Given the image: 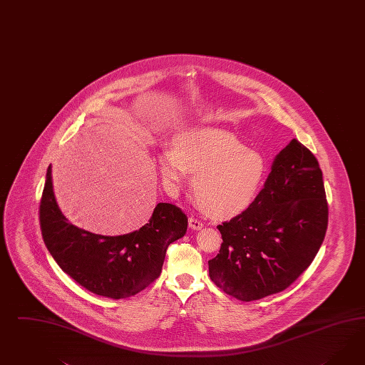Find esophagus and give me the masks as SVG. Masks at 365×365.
<instances>
[{
	"label": "esophagus",
	"instance_id": "obj_1",
	"mask_svg": "<svg viewBox=\"0 0 365 365\" xmlns=\"http://www.w3.org/2000/svg\"><path fill=\"white\" fill-rule=\"evenodd\" d=\"M188 226L191 227L192 230H200L203 227V223L197 217H191L188 219Z\"/></svg>",
	"mask_w": 365,
	"mask_h": 365
}]
</instances>
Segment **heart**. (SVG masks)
<instances>
[{
	"mask_svg": "<svg viewBox=\"0 0 365 365\" xmlns=\"http://www.w3.org/2000/svg\"><path fill=\"white\" fill-rule=\"evenodd\" d=\"M168 183L195 171L192 192L202 210L215 217L235 215L257 197L267 177L266 158L225 130L191 128L178 134L173 150L158 157Z\"/></svg>",
	"mask_w": 365,
	"mask_h": 365,
	"instance_id": "obj_1",
	"label": "heart"
}]
</instances>
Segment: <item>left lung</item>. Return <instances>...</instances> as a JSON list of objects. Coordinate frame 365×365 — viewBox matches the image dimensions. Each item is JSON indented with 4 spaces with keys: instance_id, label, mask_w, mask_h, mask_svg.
Masks as SVG:
<instances>
[{
    "instance_id": "left-lung-1",
    "label": "left lung",
    "mask_w": 365,
    "mask_h": 365,
    "mask_svg": "<svg viewBox=\"0 0 365 365\" xmlns=\"http://www.w3.org/2000/svg\"><path fill=\"white\" fill-rule=\"evenodd\" d=\"M327 226L323 173L315 155L292 139L250 207L217 226L223 243L208 260L210 277L242 302L282 292L312 263Z\"/></svg>"
}]
</instances>
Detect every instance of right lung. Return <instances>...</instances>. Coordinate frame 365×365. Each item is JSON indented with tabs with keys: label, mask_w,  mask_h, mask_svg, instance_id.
<instances>
[{
	"label": "right lung",
	"mask_w": 365,
	"mask_h": 365,
	"mask_svg": "<svg viewBox=\"0 0 365 365\" xmlns=\"http://www.w3.org/2000/svg\"><path fill=\"white\" fill-rule=\"evenodd\" d=\"M43 242L61 269L96 295H137L160 275L168 247L187 231V217L158 203L148 223L126 235L105 237L71 225L59 210L48 168L40 205Z\"/></svg>",
	"instance_id": "right-lung-1"
}]
</instances>
